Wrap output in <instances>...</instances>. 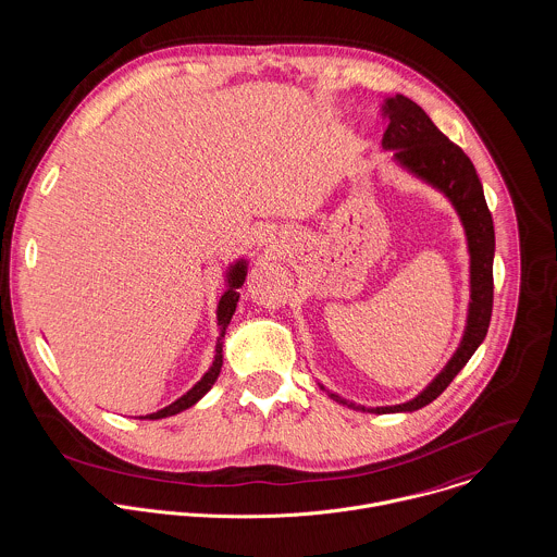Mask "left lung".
Wrapping results in <instances>:
<instances>
[{
  "instance_id": "left-lung-1",
  "label": "left lung",
  "mask_w": 557,
  "mask_h": 557,
  "mask_svg": "<svg viewBox=\"0 0 557 557\" xmlns=\"http://www.w3.org/2000/svg\"><path fill=\"white\" fill-rule=\"evenodd\" d=\"M389 113L387 131L383 133V150H392V163L407 172L411 178L433 187L456 211L465 230L469 253V304L460 342L447 359L440 374L411 400L392 407H363L342 398L327 389L321 381L319 387L337 405L363 413H411L431 405L451 379L465 368L475 348L488 332L493 310V258H495V230L488 213L482 183L469 157L445 137L418 103L405 95L387 99Z\"/></svg>"
}]
</instances>
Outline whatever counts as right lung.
<instances>
[{
    "mask_svg": "<svg viewBox=\"0 0 557 557\" xmlns=\"http://www.w3.org/2000/svg\"><path fill=\"white\" fill-rule=\"evenodd\" d=\"M247 264L249 260L247 258H236L234 262L227 264V269L223 271V284H225V290L220 297V304H218V339H215V355H213V361L209 366V370L202 374V379L191 387L187 389L181 398H176L172 405L154 411V413H148V416H139V420H163V418H170V416H176L189 407H194L196 403H200L209 392L211 387L215 385L220 372H222L223 366V337L227 332V325L232 321V314L236 310V304H238V288L243 286L245 282V275H247Z\"/></svg>",
    "mask_w": 557,
    "mask_h": 557,
    "instance_id": "obj_1",
    "label": "right lung"
}]
</instances>
